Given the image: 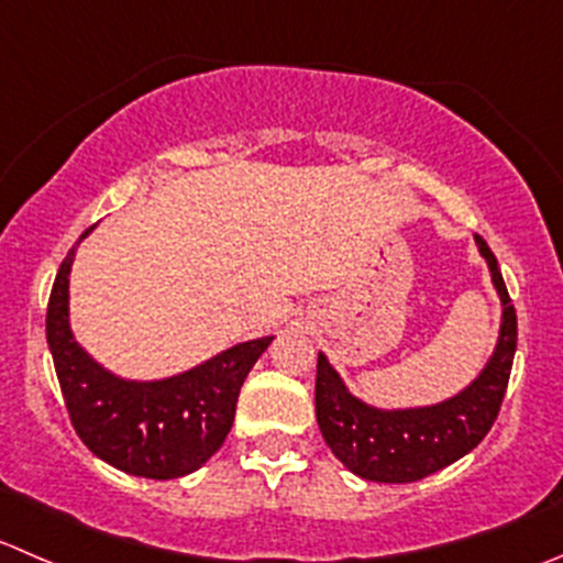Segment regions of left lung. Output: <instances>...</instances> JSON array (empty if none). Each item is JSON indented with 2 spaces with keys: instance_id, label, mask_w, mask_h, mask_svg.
Instances as JSON below:
<instances>
[{
  "instance_id": "obj_1",
  "label": "left lung",
  "mask_w": 563,
  "mask_h": 563,
  "mask_svg": "<svg viewBox=\"0 0 563 563\" xmlns=\"http://www.w3.org/2000/svg\"><path fill=\"white\" fill-rule=\"evenodd\" d=\"M476 244L489 266L504 316L493 357L465 390L429 407L379 409L352 396L330 360L319 354L316 420L332 454L365 482L409 484L432 476L471 454L498 418L517 349V313L498 258L482 236H476Z\"/></svg>"
}]
</instances>
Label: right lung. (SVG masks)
I'll list each match as a JSON object with an SVG mask.
<instances>
[{"label":"right lung","mask_w":563,"mask_h":563,"mask_svg":"<svg viewBox=\"0 0 563 563\" xmlns=\"http://www.w3.org/2000/svg\"><path fill=\"white\" fill-rule=\"evenodd\" d=\"M90 231L87 228L81 239ZM74 255L76 247H70L54 277L46 341L76 434L98 460L129 476L167 482L198 471L225 443L239 390L272 335L236 343L167 379L136 382L114 376L70 332L68 275Z\"/></svg>","instance_id":"1"}]
</instances>
